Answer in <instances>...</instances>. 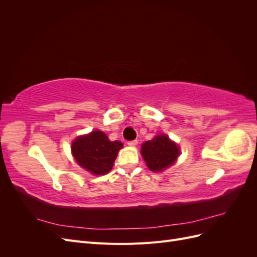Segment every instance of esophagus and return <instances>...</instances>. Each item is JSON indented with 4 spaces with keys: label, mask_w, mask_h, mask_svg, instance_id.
<instances>
[{
    "label": "esophagus",
    "mask_w": 257,
    "mask_h": 257,
    "mask_svg": "<svg viewBox=\"0 0 257 257\" xmlns=\"http://www.w3.org/2000/svg\"><path fill=\"white\" fill-rule=\"evenodd\" d=\"M137 144H138V141H137V139H135V141H131V142H128V143H127V145H128V146H132V147L136 146Z\"/></svg>",
    "instance_id": "obj_1"
}]
</instances>
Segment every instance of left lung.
<instances>
[{
    "mask_svg": "<svg viewBox=\"0 0 257 257\" xmlns=\"http://www.w3.org/2000/svg\"><path fill=\"white\" fill-rule=\"evenodd\" d=\"M179 153L178 146L166 135H159L142 147L143 158L152 172H161L173 165Z\"/></svg>",
    "mask_w": 257,
    "mask_h": 257,
    "instance_id": "1",
    "label": "left lung"
}]
</instances>
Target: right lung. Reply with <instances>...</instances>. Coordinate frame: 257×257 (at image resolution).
<instances>
[{
	"label": "right lung",
	"mask_w": 257,
	"mask_h": 257,
	"mask_svg": "<svg viewBox=\"0 0 257 257\" xmlns=\"http://www.w3.org/2000/svg\"><path fill=\"white\" fill-rule=\"evenodd\" d=\"M122 143L110 142L105 133L94 131L89 135L76 138L72 152L76 162L93 175L109 173Z\"/></svg>",
	"instance_id": "add662e5"
}]
</instances>
